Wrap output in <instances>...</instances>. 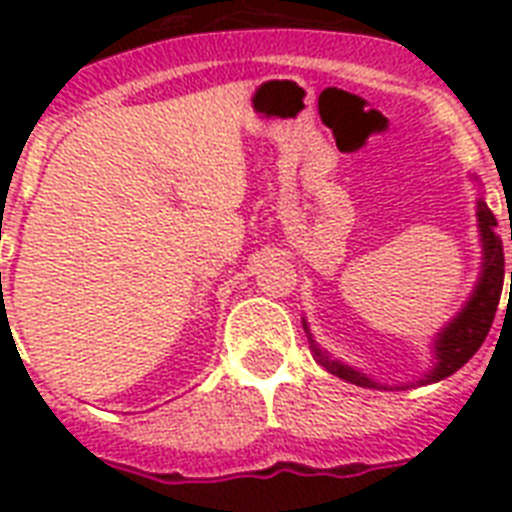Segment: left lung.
<instances>
[{
  "label": "left lung",
  "instance_id": "obj_1",
  "mask_svg": "<svg viewBox=\"0 0 512 512\" xmlns=\"http://www.w3.org/2000/svg\"><path fill=\"white\" fill-rule=\"evenodd\" d=\"M473 183H478V177H470ZM476 217H478V241H481V271L473 284V292L465 300L460 311L454 313L452 319L446 321L444 327L438 329L430 342V369L422 374L420 380L404 382V385H393V388H417V385H430V382L446 380L449 374L468 364L473 353L481 348V342L489 335L494 313L500 305L502 284H505V252H502V239L497 233V217L492 215V209L486 207L484 193H478L476 199ZM512 241V231H510ZM510 295H512V271H510ZM303 329L311 342V350L316 361H319L329 374H335L340 380L361 385V388H382L388 390L390 385H382L372 377V374L361 372L356 366L345 364L342 358L332 356L327 348H321L319 342L313 340L311 327L303 319Z\"/></svg>",
  "mask_w": 512,
  "mask_h": 512
}]
</instances>
